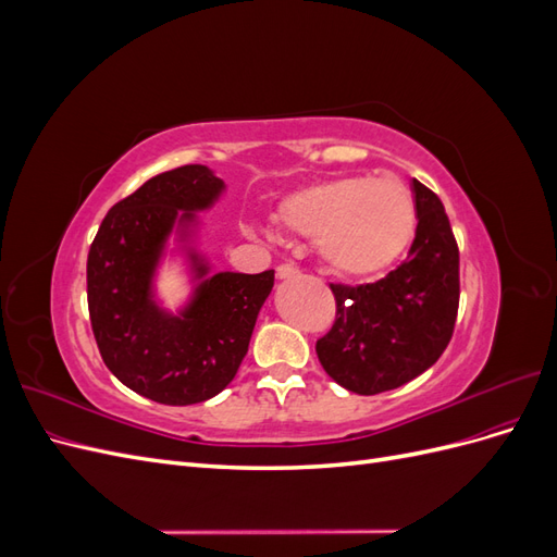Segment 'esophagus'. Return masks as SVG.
<instances>
[{"label": "esophagus", "mask_w": 557, "mask_h": 557, "mask_svg": "<svg viewBox=\"0 0 557 557\" xmlns=\"http://www.w3.org/2000/svg\"><path fill=\"white\" fill-rule=\"evenodd\" d=\"M299 274V269L295 264H278L276 267V276L278 278H293Z\"/></svg>", "instance_id": "obj_1"}]
</instances>
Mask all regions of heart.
I'll list each match as a JSON object with an SVG mask.
<instances>
[{
    "label": "heart",
    "mask_w": 557,
    "mask_h": 557,
    "mask_svg": "<svg viewBox=\"0 0 557 557\" xmlns=\"http://www.w3.org/2000/svg\"><path fill=\"white\" fill-rule=\"evenodd\" d=\"M281 230L315 242L334 274L372 278L409 250L418 209L407 185L395 178L344 176L307 185L276 207Z\"/></svg>",
    "instance_id": "1"
}]
</instances>
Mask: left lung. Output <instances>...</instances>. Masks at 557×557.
Listing matches in <instances>:
<instances>
[{
    "mask_svg": "<svg viewBox=\"0 0 557 557\" xmlns=\"http://www.w3.org/2000/svg\"><path fill=\"white\" fill-rule=\"evenodd\" d=\"M418 227L407 260L362 285L330 283L336 315L315 342L325 372L358 395L393 391L446 350L460 305V250L442 199L413 178Z\"/></svg>",
    "mask_w": 557,
    "mask_h": 557,
    "instance_id": "left-lung-1",
    "label": "left lung"
}]
</instances>
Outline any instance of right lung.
I'll list each match as a JSON object with an SVG mask.
<instances>
[{
  "mask_svg": "<svg viewBox=\"0 0 557 557\" xmlns=\"http://www.w3.org/2000/svg\"><path fill=\"white\" fill-rule=\"evenodd\" d=\"M205 164L148 178L104 215L88 252V311L99 352L129 391L172 407L211 399L234 379L258 313L274 288L262 274L223 272L170 315L150 299V276L176 221L190 223L221 195ZM205 276L207 267L197 264Z\"/></svg>",
  "mask_w": 557,
  "mask_h": 557,
  "instance_id": "add662e5",
  "label": "right lung"
}]
</instances>
